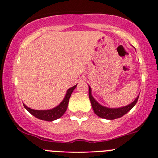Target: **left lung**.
Returning a JSON list of instances; mask_svg holds the SVG:
<instances>
[{
	"instance_id": "1",
	"label": "left lung",
	"mask_w": 158,
	"mask_h": 158,
	"mask_svg": "<svg viewBox=\"0 0 158 158\" xmlns=\"http://www.w3.org/2000/svg\"><path fill=\"white\" fill-rule=\"evenodd\" d=\"M88 96H89L90 100H91V106H92V109L94 112V113L99 117L105 119H110V120H113V119L118 118L122 117L123 115H125L127 112H129L131 109L136 105L137 103V100L139 96L136 98V100L131 103V104L126 106L121 107V108L117 109H110L106 108V107L100 105L96 100L94 99L91 96V87L89 86V91H88Z\"/></svg>"
}]
</instances>
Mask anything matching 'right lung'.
I'll return each mask as SVG.
<instances>
[{"label":"right lung","instance_id":"1","mask_svg":"<svg viewBox=\"0 0 158 158\" xmlns=\"http://www.w3.org/2000/svg\"><path fill=\"white\" fill-rule=\"evenodd\" d=\"M76 87V85L73 87L69 88L67 90V94H66V96L64 99L63 100V101L60 103L55 108L49 110H32V109L28 108L27 106H26L25 104L24 107L29 112L34 116V117L37 118L38 119H40V120H44V121H52L54 120H56V119L59 118L61 117L65 113L66 110H67V105H68L69 99H70L71 94H72L73 90L75 89Z\"/></svg>","mask_w":158,"mask_h":158}]
</instances>
